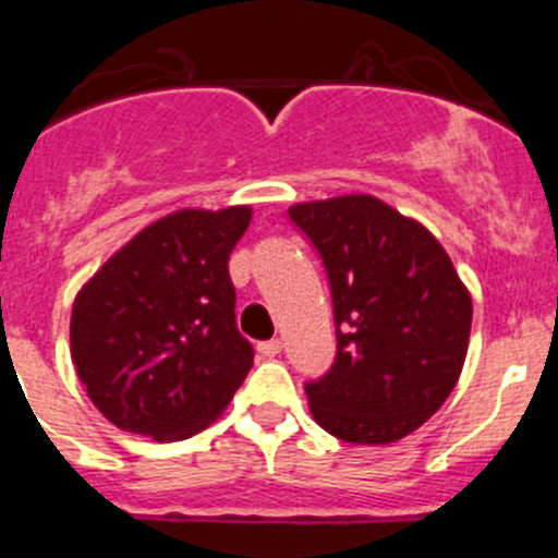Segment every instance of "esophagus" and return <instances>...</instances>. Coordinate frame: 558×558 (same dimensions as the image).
Returning <instances> with one entry per match:
<instances>
[{
    "mask_svg": "<svg viewBox=\"0 0 558 558\" xmlns=\"http://www.w3.org/2000/svg\"><path fill=\"white\" fill-rule=\"evenodd\" d=\"M280 351H283V342H280V340H264V342H258V353H262L264 359H275Z\"/></svg>",
    "mask_w": 558,
    "mask_h": 558,
    "instance_id": "34e87169",
    "label": "esophagus"
}]
</instances>
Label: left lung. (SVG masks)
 Wrapping results in <instances>:
<instances>
[{"label": "left lung", "instance_id": "obj_1", "mask_svg": "<svg viewBox=\"0 0 558 558\" xmlns=\"http://www.w3.org/2000/svg\"><path fill=\"white\" fill-rule=\"evenodd\" d=\"M324 262L335 362L305 393L315 424L359 446L418 429L459 380L472 300L442 245L367 194L289 207Z\"/></svg>", "mask_w": 558, "mask_h": 558}]
</instances>
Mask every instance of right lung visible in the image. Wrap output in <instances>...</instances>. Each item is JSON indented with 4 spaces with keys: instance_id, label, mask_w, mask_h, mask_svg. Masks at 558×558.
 <instances>
[{
    "instance_id": "obj_1",
    "label": "right lung",
    "mask_w": 558,
    "mask_h": 558,
    "mask_svg": "<svg viewBox=\"0 0 558 558\" xmlns=\"http://www.w3.org/2000/svg\"><path fill=\"white\" fill-rule=\"evenodd\" d=\"M251 207L178 210L88 280L72 307L77 378L107 421L159 442L216 421L253 367L234 320L229 253Z\"/></svg>"
}]
</instances>
